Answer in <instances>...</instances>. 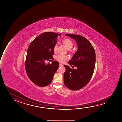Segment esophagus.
<instances>
[{"label": "esophagus", "instance_id": "34e87169", "mask_svg": "<svg viewBox=\"0 0 122 122\" xmlns=\"http://www.w3.org/2000/svg\"><path fill=\"white\" fill-rule=\"evenodd\" d=\"M60 67H62V66H63V64H60Z\"/></svg>", "mask_w": 122, "mask_h": 122}]
</instances>
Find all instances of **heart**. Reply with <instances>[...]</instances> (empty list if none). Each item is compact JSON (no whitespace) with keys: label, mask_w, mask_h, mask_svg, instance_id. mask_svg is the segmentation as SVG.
I'll return each instance as SVG.
<instances>
[{"label":"heart","mask_w":122,"mask_h":122,"mask_svg":"<svg viewBox=\"0 0 122 122\" xmlns=\"http://www.w3.org/2000/svg\"><path fill=\"white\" fill-rule=\"evenodd\" d=\"M62 43L67 47V49H69V50L71 49L73 46V42L69 39H66L63 40ZM58 44H55V45L53 47V50L55 52H56L58 50ZM68 57L63 56V55H59L56 56V60L60 63H64V62H65L66 60H68Z\"/></svg>","instance_id":"1"}]
</instances>
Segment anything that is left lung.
I'll return each instance as SVG.
<instances>
[{
    "instance_id": "obj_1",
    "label": "left lung",
    "mask_w": 122,
    "mask_h": 122,
    "mask_svg": "<svg viewBox=\"0 0 122 122\" xmlns=\"http://www.w3.org/2000/svg\"><path fill=\"white\" fill-rule=\"evenodd\" d=\"M65 36L75 40L78 49L68 62L77 69H71L69 66L64 65L66 71L64 74V82L70 90H78L84 87L91 79L96 62L95 52L90 42L83 36L72 34H66Z\"/></svg>"
}]
</instances>
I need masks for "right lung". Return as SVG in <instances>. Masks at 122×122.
<instances>
[{"label": "right lung", "instance_id": "obj_1", "mask_svg": "<svg viewBox=\"0 0 122 122\" xmlns=\"http://www.w3.org/2000/svg\"><path fill=\"white\" fill-rule=\"evenodd\" d=\"M61 33L46 32L36 37L31 42L27 51L25 67L30 80L35 84L45 87L52 81L53 75L59 67L57 61L51 64L45 61L53 59V47L57 42L58 36Z\"/></svg>", "mask_w": 122, "mask_h": 122}]
</instances>
